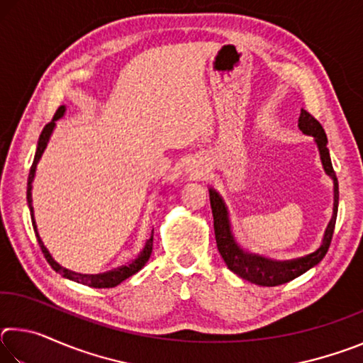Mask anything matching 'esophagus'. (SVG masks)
<instances>
[{"label": "esophagus", "instance_id": "obj_1", "mask_svg": "<svg viewBox=\"0 0 363 363\" xmlns=\"http://www.w3.org/2000/svg\"><path fill=\"white\" fill-rule=\"evenodd\" d=\"M194 176H196V173H194Z\"/></svg>", "mask_w": 363, "mask_h": 363}]
</instances>
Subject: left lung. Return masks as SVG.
<instances>
[{
  "label": "left lung",
  "instance_id": "left-lung-1",
  "mask_svg": "<svg viewBox=\"0 0 363 363\" xmlns=\"http://www.w3.org/2000/svg\"><path fill=\"white\" fill-rule=\"evenodd\" d=\"M299 130L307 136H312L320 152V160L323 164L325 173H327L331 179H333V192H335V203H333V216L328 223L327 230H325L323 240L320 248H317L314 253L306 255L298 259L290 261H272L267 257L251 255L243 251L238 243L235 242L230 227L229 211L224 203L223 196H220L216 190L210 189V201L213 210V219H214V235H216V245L220 256H223L224 262L227 264L233 274L243 280H248L251 284L261 285V286H277L281 284H286L293 279L303 275L307 270L317 266L320 262L327 251L330 248L331 238H333V230L336 224V214H337V200H340V190H337V179L336 173L331 164L330 150H328V139L325 134L323 128L314 116L306 110H301L299 120H298Z\"/></svg>",
  "mask_w": 363,
  "mask_h": 363
}]
</instances>
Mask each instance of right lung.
<instances>
[{"label":"right lung","mask_w":363,"mask_h":363,"mask_svg":"<svg viewBox=\"0 0 363 363\" xmlns=\"http://www.w3.org/2000/svg\"><path fill=\"white\" fill-rule=\"evenodd\" d=\"M65 106H60L57 108L56 115H54V118L48 123V125L43 128V131L40 134V139H38V145H36V153H35V158H33V163H32V168H30V174H28V182H27V201H28V208H30V216H32V224H33V230L36 233V240L40 243V248L43 251V255H45L46 261L49 262V266H51L56 272H59L62 277L69 279L77 281V284H83V285H88L91 288H113L116 285H120L123 280H126L128 277H131L136 272H139L140 269L145 266V262L149 261V257L152 255V248H153V230H152V235L149 240L145 242L144 248L140 253L138 255V257L134 261H131L130 264H126V266H120L116 269L108 270V272H104V274H96V275H89V274H77V272H72L69 269H64L62 266H59V264L52 259L51 253H49L48 248L45 247V243H43L38 229H36V223H35V216H33V205H32V182L35 179V171H36V164H38L40 158L43 155V152H45L46 145L49 143V138H51V134L54 131V128H56V121L59 118H62L64 113H65Z\"/></svg>","instance_id":"obj_1"}]
</instances>
